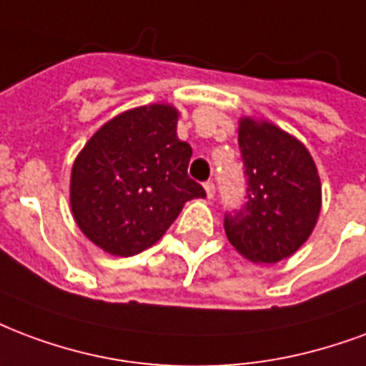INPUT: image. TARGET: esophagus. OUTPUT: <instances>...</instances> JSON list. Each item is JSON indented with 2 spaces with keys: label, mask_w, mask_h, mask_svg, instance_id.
<instances>
[{
  "label": "esophagus",
  "mask_w": 366,
  "mask_h": 366,
  "mask_svg": "<svg viewBox=\"0 0 366 366\" xmlns=\"http://www.w3.org/2000/svg\"><path fill=\"white\" fill-rule=\"evenodd\" d=\"M204 188H205V192H207V197H209V199L213 196H215V184H213V182H205Z\"/></svg>",
  "instance_id": "obj_1"
}]
</instances>
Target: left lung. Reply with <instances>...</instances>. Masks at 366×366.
<instances>
[{"label":"left lung","mask_w":366,"mask_h":366,"mask_svg":"<svg viewBox=\"0 0 366 366\" xmlns=\"http://www.w3.org/2000/svg\"><path fill=\"white\" fill-rule=\"evenodd\" d=\"M238 147L244 204L224 213V232L256 264H275L310 237L322 205L320 176L307 147L269 122L242 118Z\"/></svg>","instance_id":"obj_1"}]
</instances>
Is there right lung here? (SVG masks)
Here are the masks:
<instances>
[{
	"instance_id": "right-lung-1",
	"label": "right lung",
	"mask_w": 366,
	"mask_h": 366,
	"mask_svg": "<svg viewBox=\"0 0 366 366\" xmlns=\"http://www.w3.org/2000/svg\"><path fill=\"white\" fill-rule=\"evenodd\" d=\"M176 124L169 104L134 108L104 124L73 162V217L108 254L147 250L186 202L205 196L188 176L192 147L178 139Z\"/></svg>"
}]
</instances>
